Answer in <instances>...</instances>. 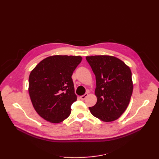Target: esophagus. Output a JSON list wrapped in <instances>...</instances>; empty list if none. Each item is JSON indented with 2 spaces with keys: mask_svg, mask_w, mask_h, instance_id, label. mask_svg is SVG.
<instances>
[{
  "mask_svg": "<svg viewBox=\"0 0 159 159\" xmlns=\"http://www.w3.org/2000/svg\"><path fill=\"white\" fill-rule=\"evenodd\" d=\"M88 96V93H85L84 95H81V96H80V99H81V100H84L86 98H87Z\"/></svg>",
  "mask_w": 159,
  "mask_h": 159,
  "instance_id": "esophagus-1",
  "label": "esophagus"
}]
</instances>
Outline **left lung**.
I'll return each instance as SVG.
<instances>
[{"label":"left lung","instance_id":"obj_1","mask_svg":"<svg viewBox=\"0 0 159 159\" xmlns=\"http://www.w3.org/2000/svg\"><path fill=\"white\" fill-rule=\"evenodd\" d=\"M95 75L97 103L89 107L94 117L104 122L115 121L127 108L133 83L129 67L112 56H87Z\"/></svg>","mask_w":159,"mask_h":159}]
</instances>
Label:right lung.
I'll return each instance as SVG.
<instances>
[{"label":"right lung","mask_w":159,"mask_h":159,"mask_svg":"<svg viewBox=\"0 0 159 159\" xmlns=\"http://www.w3.org/2000/svg\"><path fill=\"white\" fill-rule=\"evenodd\" d=\"M81 60L80 56H51L31 71L28 92L34 108L46 121L59 123L70 116L77 100L71 75Z\"/></svg>","instance_id":"obj_1"}]
</instances>
